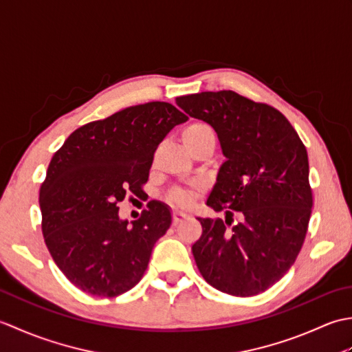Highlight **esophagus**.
<instances>
[{
  "label": "esophagus",
  "instance_id": "obj_1",
  "mask_svg": "<svg viewBox=\"0 0 352 352\" xmlns=\"http://www.w3.org/2000/svg\"><path fill=\"white\" fill-rule=\"evenodd\" d=\"M186 218H189V214L183 210H175L174 213H172V222H174V226H177L178 222H182Z\"/></svg>",
  "mask_w": 352,
  "mask_h": 352
}]
</instances>
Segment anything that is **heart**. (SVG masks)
<instances>
[{
  "mask_svg": "<svg viewBox=\"0 0 352 352\" xmlns=\"http://www.w3.org/2000/svg\"><path fill=\"white\" fill-rule=\"evenodd\" d=\"M208 134H212V131L207 125L190 124L188 129H184V131H183V140H184V144H192V142L203 139V138L208 136ZM192 197H193L192 190H177V192H174V197L172 198H174L177 204L189 206L192 201Z\"/></svg>",
  "mask_w": 352,
  "mask_h": 352,
  "instance_id": "obj_1",
  "label": "heart"
}]
</instances>
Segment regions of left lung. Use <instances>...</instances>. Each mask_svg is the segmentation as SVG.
I'll return each instance as SVG.
<instances>
[{"label":"left lung","instance_id":"obj_1","mask_svg":"<svg viewBox=\"0 0 352 352\" xmlns=\"http://www.w3.org/2000/svg\"><path fill=\"white\" fill-rule=\"evenodd\" d=\"M177 106L212 125L226 157L206 203L226 210V222L198 218L197 266L223 294L258 295L283 278L304 243L313 206L307 149L278 110L233 91L180 96ZM231 210L241 221L228 229Z\"/></svg>","mask_w":352,"mask_h":352}]
</instances>
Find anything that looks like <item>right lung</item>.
I'll use <instances>...</instances> for the list:
<instances>
[{
	"instance_id": "add662e5",
	"label": "right lung",
	"mask_w": 352,
	"mask_h": 352,
	"mask_svg": "<svg viewBox=\"0 0 352 352\" xmlns=\"http://www.w3.org/2000/svg\"><path fill=\"white\" fill-rule=\"evenodd\" d=\"M186 121L169 102L139 104L80 126L51 159L39 193L42 233L52 260L80 290L111 298L140 281L170 227V208L151 201L130 226L116 204L129 192L144 193L157 146Z\"/></svg>"
}]
</instances>
